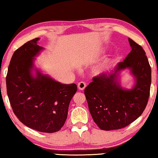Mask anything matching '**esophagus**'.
<instances>
[{"label": "esophagus", "instance_id": "esophagus-1", "mask_svg": "<svg viewBox=\"0 0 158 158\" xmlns=\"http://www.w3.org/2000/svg\"><path fill=\"white\" fill-rule=\"evenodd\" d=\"M85 87H86V84L84 83V82H80V83L77 84V88H78V89L81 90H83L85 89Z\"/></svg>", "mask_w": 158, "mask_h": 158}]
</instances>
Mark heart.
Segmentation results:
<instances>
[{"label": "heart", "instance_id": "heart-1", "mask_svg": "<svg viewBox=\"0 0 158 158\" xmlns=\"http://www.w3.org/2000/svg\"><path fill=\"white\" fill-rule=\"evenodd\" d=\"M103 51V50H101V52H102ZM109 60H106L103 62L99 63L98 65H96V68H94V72L96 73V74H99V73H102L103 71L107 68L108 65H109Z\"/></svg>", "mask_w": 158, "mask_h": 158}]
</instances>
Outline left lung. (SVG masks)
<instances>
[{"mask_svg":"<svg viewBox=\"0 0 158 158\" xmlns=\"http://www.w3.org/2000/svg\"><path fill=\"white\" fill-rule=\"evenodd\" d=\"M128 40L131 50L124 61L94 77L85 88L90 113L102 130L127 127L139 117L148 104L151 68L142 47L130 38ZM124 69H129L135 80L130 89L120 85L119 75Z\"/></svg>","mask_w":158,"mask_h":158,"instance_id":"1","label":"left lung"}]
</instances>
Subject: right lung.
Segmentation results:
<instances>
[{"label": "right lung", "mask_w": 158, "mask_h": 158, "mask_svg": "<svg viewBox=\"0 0 158 158\" xmlns=\"http://www.w3.org/2000/svg\"><path fill=\"white\" fill-rule=\"evenodd\" d=\"M39 40L34 39L15 51L8 66L6 88L21 122L36 131L53 133L63 127L77 85L56 81L36 68L35 58L44 49L37 44Z\"/></svg>", "instance_id": "obj_1"}]
</instances>
